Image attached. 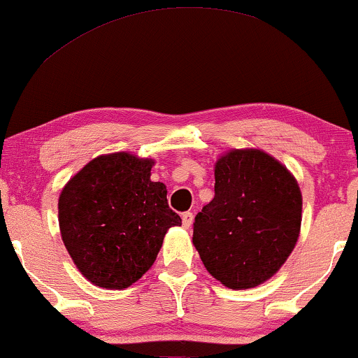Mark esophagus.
<instances>
[{"instance_id":"esophagus-1","label":"esophagus","mask_w":358,"mask_h":358,"mask_svg":"<svg viewBox=\"0 0 358 358\" xmlns=\"http://www.w3.org/2000/svg\"><path fill=\"white\" fill-rule=\"evenodd\" d=\"M180 217H182V226H184V228H189V226L192 224V220H194L192 213H189V211L180 214Z\"/></svg>"}]
</instances>
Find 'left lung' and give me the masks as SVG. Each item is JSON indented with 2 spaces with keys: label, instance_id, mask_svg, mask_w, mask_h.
Returning a JSON list of instances; mask_svg holds the SVG:
<instances>
[{
  "label": "left lung",
  "instance_id": "obj_1",
  "mask_svg": "<svg viewBox=\"0 0 358 358\" xmlns=\"http://www.w3.org/2000/svg\"><path fill=\"white\" fill-rule=\"evenodd\" d=\"M214 197L194 217L206 270L224 287L271 278L296 245L301 192L285 166L262 150H231L216 162Z\"/></svg>",
  "mask_w": 358,
  "mask_h": 358
}]
</instances>
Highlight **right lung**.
Here are the masks:
<instances>
[{
    "instance_id": "1",
    "label": "right lung",
    "mask_w": 358,
    "mask_h": 358,
    "mask_svg": "<svg viewBox=\"0 0 358 358\" xmlns=\"http://www.w3.org/2000/svg\"><path fill=\"white\" fill-rule=\"evenodd\" d=\"M152 161L125 152L100 155L63 187L58 222L66 250L87 280L122 289L152 266L164 236L180 217Z\"/></svg>"
}]
</instances>
